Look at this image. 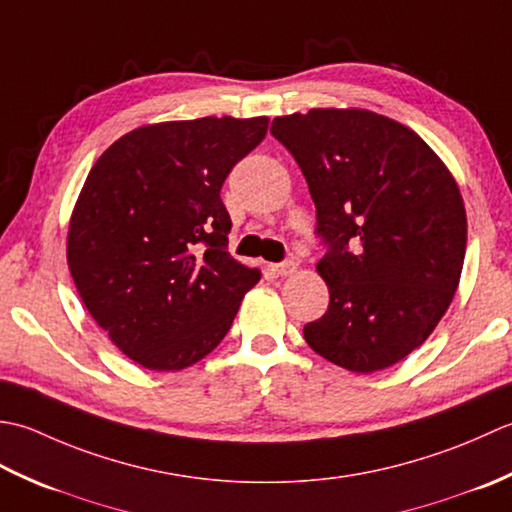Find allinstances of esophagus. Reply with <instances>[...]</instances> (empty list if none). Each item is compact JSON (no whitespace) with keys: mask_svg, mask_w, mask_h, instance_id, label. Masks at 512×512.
<instances>
[{"mask_svg":"<svg viewBox=\"0 0 512 512\" xmlns=\"http://www.w3.org/2000/svg\"><path fill=\"white\" fill-rule=\"evenodd\" d=\"M271 269H274L278 276H291V274H296L298 263L294 258H289V260H283V263H278V265H271Z\"/></svg>","mask_w":512,"mask_h":512,"instance_id":"1","label":"esophagus"}]
</instances>
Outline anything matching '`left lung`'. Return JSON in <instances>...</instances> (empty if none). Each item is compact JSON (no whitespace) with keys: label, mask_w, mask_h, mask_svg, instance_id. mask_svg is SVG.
<instances>
[{"label":"left lung","mask_w":512,"mask_h":512,"mask_svg":"<svg viewBox=\"0 0 512 512\" xmlns=\"http://www.w3.org/2000/svg\"><path fill=\"white\" fill-rule=\"evenodd\" d=\"M271 134L305 174L329 245L316 265L329 309L302 329L307 344L353 373L393 367L431 336L460 285V187L424 139L371 110L294 112Z\"/></svg>","instance_id":"1"}]
</instances>
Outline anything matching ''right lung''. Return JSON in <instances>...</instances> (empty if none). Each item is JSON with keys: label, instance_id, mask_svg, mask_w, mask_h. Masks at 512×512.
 Segmentation results:
<instances>
[{"label": "right lung", "instance_id": "obj_1", "mask_svg": "<svg viewBox=\"0 0 512 512\" xmlns=\"http://www.w3.org/2000/svg\"><path fill=\"white\" fill-rule=\"evenodd\" d=\"M267 117L150 123L92 165L68 225L83 305L145 369L181 371L232 327L258 267L227 252L221 187L267 134Z\"/></svg>", "mask_w": 512, "mask_h": 512}]
</instances>
